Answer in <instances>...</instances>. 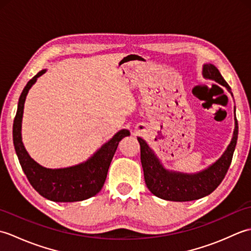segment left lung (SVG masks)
Returning <instances> with one entry per match:
<instances>
[{
  "label": "left lung",
  "instance_id": "obj_1",
  "mask_svg": "<svg viewBox=\"0 0 251 251\" xmlns=\"http://www.w3.org/2000/svg\"><path fill=\"white\" fill-rule=\"evenodd\" d=\"M201 73L204 78L211 79V81H215L225 86L233 97L230 86L214 65L205 63L202 66ZM235 110L236 109L234 108L235 125H234L233 137L230 145L215 163L195 174H186L167 169L146 140H143L141 137H137L140 143L141 164L146 184L151 193L159 199L172 201H195L212 193L225 179L232 162L233 153L235 151L238 135Z\"/></svg>",
  "mask_w": 251,
  "mask_h": 251
}]
</instances>
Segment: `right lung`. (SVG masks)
<instances>
[{"mask_svg": "<svg viewBox=\"0 0 251 251\" xmlns=\"http://www.w3.org/2000/svg\"><path fill=\"white\" fill-rule=\"evenodd\" d=\"M46 71V69H43L32 77L19 97L17 113L13 125L15 151L29 182L37 193L45 199L57 202H73L87 200L99 193L102 189L119 142L123 138L129 136L130 132L127 129L117 131L88 159L74 166L52 169L46 168L35 162L24 146L21 124L26 95L35 84L36 79Z\"/></svg>", "mask_w": 251, "mask_h": 251, "instance_id": "add662e5", "label": "right lung"}]
</instances>
